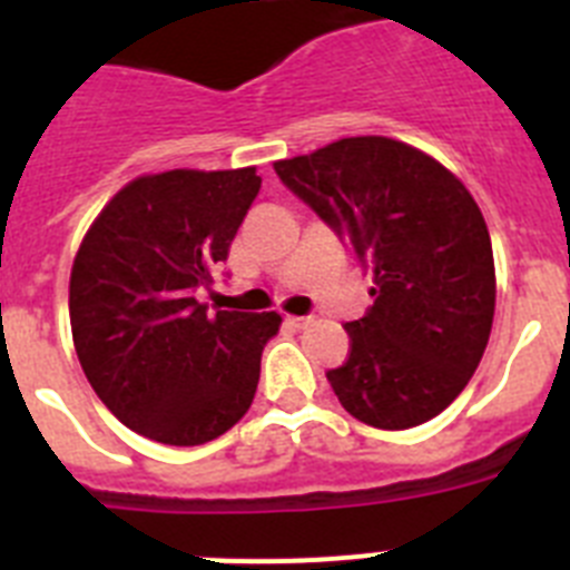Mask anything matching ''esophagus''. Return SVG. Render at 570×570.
<instances>
[{
	"label": "esophagus",
	"instance_id": "34e87169",
	"mask_svg": "<svg viewBox=\"0 0 570 570\" xmlns=\"http://www.w3.org/2000/svg\"><path fill=\"white\" fill-rule=\"evenodd\" d=\"M285 322H288L291 328H296V331H302V328H308L311 322V316H285Z\"/></svg>",
	"mask_w": 570,
	"mask_h": 570
}]
</instances>
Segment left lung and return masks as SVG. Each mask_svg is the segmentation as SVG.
Instances as JSON below:
<instances>
[{"instance_id": "8db88e82", "label": "left lung", "mask_w": 570, "mask_h": 570, "mask_svg": "<svg viewBox=\"0 0 570 570\" xmlns=\"http://www.w3.org/2000/svg\"><path fill=\"white\" fill-rule=\"evenodd\" d=\"M274 170L374 274V305L347 322L351 354L328 371L342 407L385 431L434 420L491 336L493 250L473 196L436 159L385 136L340 139Z\"/></svg>"}]
</instances>
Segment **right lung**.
I'll return each mask as SVG.
<instances>
[{
	"label": "right lung",
	"instance_id": "1",
	"mask_svg": "<svg viewBox=\"0 0 570 570\" xmlns=\"http://www.w3.org/2000/svg\"><path fill=\"white\" fill-rule=\"evenodd\" d=\"M256 168L139 176L105 205L70 271L82 371L116 420L165 445H203L245 416L279 314L196 299L259 194Z\"/></svg>",
	"mask_w": 570,
	"mask_h": 570
}]
</instances>
